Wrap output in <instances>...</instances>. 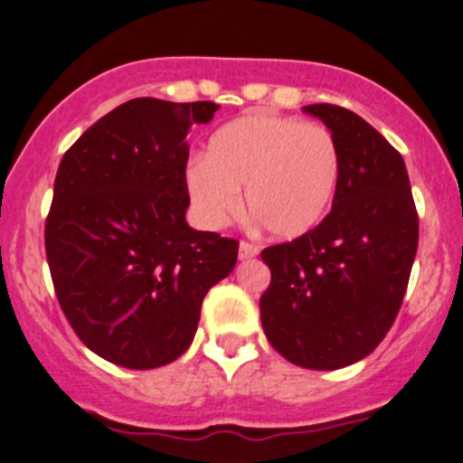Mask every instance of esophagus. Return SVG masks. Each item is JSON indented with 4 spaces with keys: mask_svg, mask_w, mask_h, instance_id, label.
Instances as JSON below:
<instances>
[{
    "mask_svg": "<svg viewBox=\"0 0 463 463\" xmlns=\"http://www.w3.org/2000/svg\"><path fill=\"white\" fill-rule=\"evenodd\" d=\"M260 253V249L250 241H240V260H250Z\"/></svg>",
    "mask_w": 463,
    "mask_h": 463,
    "instance_id": "34e87169",
    "label": "esophagus"
}]
</instances>
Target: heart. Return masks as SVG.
<instances>
[{"mask_svg":"<svg viewBox=\"0 0 463 463\" xmlns=\"http://www.w3.org/2000/svg\"><path fill=\"white\" fill-rule=\"evenodd\" d=\"M340 181V149L325 125L273 114L231 120L185 170L194 213L210 228L241 210L278 240L307 235L325 219Z\"/></svg>","mask_w":463,"mask_h":463,"instance_id":"1","label":"heart"}]
</instances>
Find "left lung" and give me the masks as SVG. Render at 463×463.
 <instances>
[{
    "label": "left lung",
    "instance_id": "left-lung-1",
    "mask_svg": "<svg viewBox=\"0 0 463 463\" xmlns=\"http://www.w3.org/2000/svg\"><path fill=\"white\" fill-rule=\"evenodd\" d=\"M340 149L331 213L307 235L269 246L260 298L264 334L307 370H340L378 347L408 288L419 214L403 156L370 123L338 105H307Z\"/></svg>",
    "mask_w": 463,
    "mask_h": 463
}]
</instances>
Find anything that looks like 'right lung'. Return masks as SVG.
<instances>
[{
	"mask_svg": "<svg viewBox=\"0 0 463 463\" xmlns=\"http://www.w3.org/2000/svg\"><path fill=\"white\" fill-rule=\"evenodd\" d=\"M217 109L134 98L60 161L44 226L51 279L78 338L114 365L176 361L205 293L235 269L240 241L185 223L188 132Z\"/></svg>",
	"mask_w": 463,
	"mask_h": 463,
	"instance_id": "obj_1",
	"label": "right lung"
}]
</instances>
